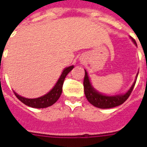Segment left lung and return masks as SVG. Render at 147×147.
Returning a JSON list of instances; mask_svg holds the SVG:
<instances>
[{
	"label": "left lung",
	"instance_id": "left-lung-1",
	"mask_svg": "<svg viewBox=\"0 0 147 147\" xmlns=\"http://www.w3.org/2000/svg\"><path fill=\"white\" fill-rule=\"evenodd\" d=\"M131 40L136 45V42L133 38H131ZM137 76L138 75L136 76V79H137ZM136 82V80L133 82L130 90L125 94L108 96L103 95L100 93L97 92L96 90H94V88L92 86V85L90 83L87 72L85 70L84 81H83L85 95H86V97L88 100V101L94 107H98V108H103V109L112 108V107H117V106L122 104L127 99L129 98L131 91L134 88Z\"/></svg>",
	"mask_w": 147,
	"mask_h": 147
}]
</instances>
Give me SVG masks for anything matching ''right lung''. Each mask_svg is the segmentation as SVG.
Masks as SVG:
<instances>
[{"label":"right lung","instance_id":"obj_1","mask_svg":"<svg viewBox=\"0 0 147 147\" xmlns=\"http://www.w3.org/2000/svg\"><path fill=\"white\" fill-rule=\"evenodd\" d=\"M73 68L74 66L71 65V66H69L68 68H65L64 71H63L62 74H61V76H60L59 79L57 80V83L54 86V88L48 93H47L43 96H40V97H38V98L28 99L19 96L16 92H14V93L16 94V97L19 100L22 102L24 104L29 106V107H35V108H45V107H50V106L53 105L54 103H56L57 100L61 96V94L62 93V86L65 77L73 69Z\"/></svg>","mask_w":147,"mask_h":147}]
</instances>
